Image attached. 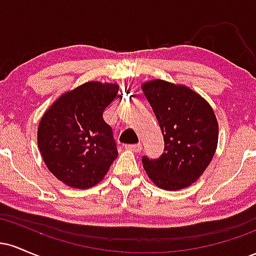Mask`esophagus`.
Returning a JSON list of instances; mask_svg holds the SVG:
<instances>
[{
	"label": "esophagus",
	"instance_id": "1",
	"mask_svg": "<svg viewBox=\"0 0 256 256\" xmlns=\"http://www.w3.org/2000/svg\"><path fill=\"white\" fill-rule=\"evenodd\" d=\"M125 148L128 149V150L140 152V150H142V144H140V143H137V144H128V146H125Z\"/></svg>",
	"mask_w": 256,
	"mask_h": 256
}]
</instances>
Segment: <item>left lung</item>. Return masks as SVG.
<instances>
[{"label":"left lung","instance_id":"left-lung-1","mask_svg":"<svg viewBox=\"0 0 256 256\" xmlns=\"http://www.w3.org/2000/svg\"><path fill=\"white\" fill-rule=\"evenodd\" d=\"M142 89L165 142L160 158H142L143 167L161 189L189 186L210 165L218 144V122L212 107L184 85L156 79Z\"/></svg>","mask_w":256,"mask_h":256}]
</instances>
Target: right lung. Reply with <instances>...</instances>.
I'll return each mask as SVG.
<instances>
[{
  "label": "right lung",
  "instance_id": "add662e5",
  "mask_svg": "<svg viewBox=\"0 0 256 256\" xmlns=\"http://www.w3.org/2000/svg\"><path fill=\"white\" fill-rule=\"evenodd\" d=\"M118 85L89 82L60 96L38 126V148L52 174L68 186L98 184L116 156L113 130L104 112Z\"/></svg>",
  "mask_w": 256,
  "mask_h": 256
}]
</instances>
